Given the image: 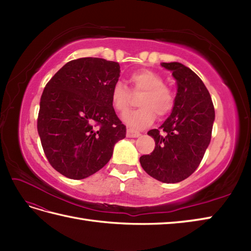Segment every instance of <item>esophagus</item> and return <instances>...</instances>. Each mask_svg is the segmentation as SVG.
Masks as SVG:
<instances>
[{"label": "esophagus", "mask_w": 251, "mask_h": 251, "mask_svg": "<svg viewBox=\"0 0 251 251\" xmlns=\"http://www.w3.org/2000/svg\"><path fill=\"white\" fill-rule=\"evenodd\" d=\"M126 136H127V138H137V137L140 136V132L136 131V130H132L130 128H127Z\"/></svg>", "instance_id": "esophagus-1"}]
</instances>
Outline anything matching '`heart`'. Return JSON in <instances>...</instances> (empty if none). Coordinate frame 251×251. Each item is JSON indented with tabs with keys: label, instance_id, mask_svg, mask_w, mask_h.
Segmentation results:
<instances>
[{
	"label": "heart",
	"instance_id": "heart-1",
	"mask_svg": "<svg viewBox=\"0 0 251 251\" xmlns=\"http://www.w3.org/2000/svg\"><path fill=\"white\" fill-rule=\"evenodd\" d=\"M132 95H140L138 105L140 109L123 116L127 125L134 129H142L150 126L158 117L170 113L175 104V94L164 85V78L158 73L148 69L136 71L128 78ZM131 94L124 84L116 83L111 90V103L119 113H125L131 105Z\"/></svg>",
	"mask_w": 251,
	"mask_h": 251
}]
</instances>
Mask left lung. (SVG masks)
Wrapping results in <instances>:
<instances>
[{
	"label": "left lung",
	"mask_w": 251,
	"mask_h": 251,
	"mask_svg": "<svg viewBox=\"0 0 251 251\" xmlns=\"http://www.w3.org/2000/svg\"><path fill=\"white\" fill-rule=\"evenodd\" d=\"M161 66L173 72L177 94L168 119L148 132L155 148L140 157V164L154 179L176 183L190 177L201 164L210 143L215 109L205 84L190 68L180 62Z\"/></svg>",
	"instance_id": "1"
}]
</instances>
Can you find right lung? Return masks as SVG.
<instances>
[{
    "label": "right lung",
    "mask_w": 251,
    "mask_h": 251,
    "mask_svg": "<svg viewBox=\"0 0 251 251\" xmlns=\"http://www.w3.org/2000/svg\"><path fill=\"white\" fill-rule=\"evenodd\" d=\"M120 73L117 62L79 58L46 84L37 131L50 164L67 178L81 180L97 173L126 137L110 98Z\"/></svg>",
    "instance_id": "right-lung-1"
}]
</instances>
